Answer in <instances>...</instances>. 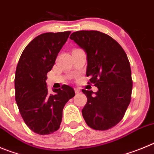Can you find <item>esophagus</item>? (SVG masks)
Returning <instances> with one entry per match:
<instances>
[{
  "mask_svg": "<svg viewBox=\"0 0 154 154\" xmlns=\"http://www.w3.org/2000/svg\"><path fill=\"white\" fill-rule=\"evenodd\" d=\"M80 88H78V87H74V92H75V93H80Z\"/></svg>",
  "mask_w": 154,
  "mask_h": 154,
  "instance_id": "34e87169",
  "label": "esophagus"
}]
</instances>
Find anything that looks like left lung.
Listing matches in <instances>:
<instances>
[{
    "instance_id": "1",
    "label": "left lung",
    "mask_w": 154,
    "mask_h": 154,
    "mask_svg": "<svg viewBox=\"0 0 154 154\" xmlns=\"http://www.w3.org/2000/svg\"><path fill=\"white\" fill-rule=\"evenodd\" d=\"M70 38L85 51L89 84L98 88L95 95L82 90L87 97L83 117L95 130L112 128L123 119L131 98L133 82L127 54L114 38L101 32H74Z\"/></svg>"
}]
</instances>
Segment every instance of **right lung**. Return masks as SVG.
I'll use <instances>...</instances> for the list:
<instances>
[{
  "label": "right lung",
  "instance_id": "right-lung-1",
  "mask_svg": "<svg viewBox=\"0 0 154 154\" xmlns=\"http://www.w3.org/2000/svg\"><path fill=\"white\" fill-rule=\"evenodd\" d=\"M70 31L46 32L32 40L23 51L15 74V100L30 130L45 135L56 131L62 120L64 106L75 95L68 85L47 88V74L67 42Z\"/></svg>",
  "mask_w": 154,
  "mask_h": 154
}]
</instances>
